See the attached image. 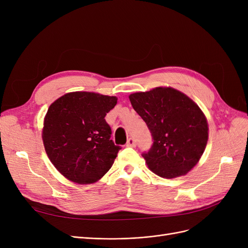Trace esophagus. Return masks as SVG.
<instances>
[{
    "instance_id": "34e87169",
    "label": "esophagus",
    "mask_w": 248,
    "mask_h": 248,
    "mask_svg": "<svg viewBox=\"0 0 248 248\" xmlns=\"http://www.w3.org/2000/svg\"><path fill=\"white\" fill-rule=\"evenodd\" d=\"M127 147H136L137 146V140L134 138H129L128 140H127Z\"/></svg>"
}]
</instances>
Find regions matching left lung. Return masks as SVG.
Returning a JSON list of instances; mask_svg holds the SVG:
<instances>
[{"mask_svg":"<svg viewBox=\"0 0 248 248\" xmlns=\"http://www.w3.org/2000/svg\"><path fill=\"white\" fill-rule=\"evenodd\" d=\"M129 99L152 136L151 148L141 154L149 169L168 179L187 174L208 140V123L201 108L172 88L134 93Z\"/></svg>","mask_w":248,"mask_h":248,"instance_id":"8db88e82","label":"left lung"}]
</instances>
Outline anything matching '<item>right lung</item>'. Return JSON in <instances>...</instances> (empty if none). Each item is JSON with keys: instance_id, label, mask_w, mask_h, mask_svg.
Instances as JSON below:
<instances>
[{"instance_id": "add662e5", "label": "right lung", "mask_w": 248, "mask_h": 248, "mask_svg": "<svg viewBox=\"0 0 248 248\" xmlns=\"http://www.w3.org/2000/svg\"><path fill=\"white\" fill-rule=\"evenodd\" d=\"M117 97L73 92L49 107L42 131L46 154L56 169L79 184L96 182L111 168L120 146L106 121Z\"/></svg>"}]
</instances>
